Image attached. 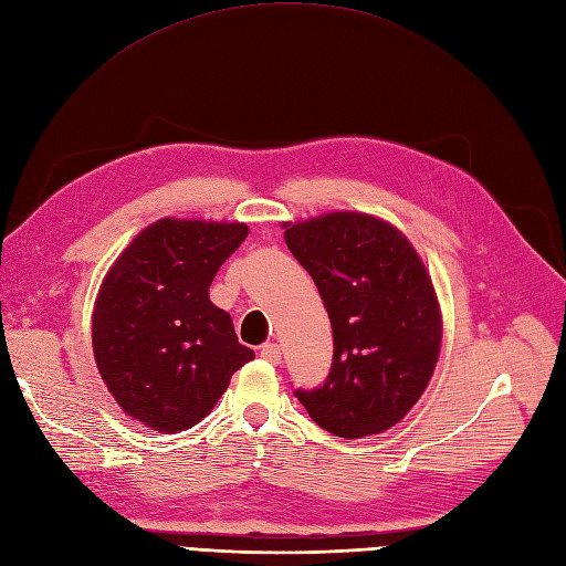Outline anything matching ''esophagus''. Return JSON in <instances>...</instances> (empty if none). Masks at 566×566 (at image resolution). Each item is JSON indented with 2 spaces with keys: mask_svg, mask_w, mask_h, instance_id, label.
Segmentation results:
<instances>
[{
  "mask_svg": "<svg viewBox=\"0 0 566 566\" xmlns=\"http://www.w3.org/2000/svg\"><path fill=\"white\" fill-rule=\"evenodd\" d=\"M261 357L270 364H280L282 361V348L277 343H265V345H261Z\"/></svg>",
  "mask_w": 566,
  "mask_h": 566,
  "instance_id": "esophagus-1",
  "label": "esophagus"
}]
</instances>
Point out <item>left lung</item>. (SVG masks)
<instances>
[{"mask_svg":"<svg viewBox=\"0 0 566 566\" xmlns=\"http://www.w3.org/2000/svg\"><path fill=\"white\" fill-rule=\"evenodd\" d=\"M284 240L313 277L334 332L329 376L294 395L336 437L392 428L440 357V305L423 261L397 228L353 211L286 226Z\"/></svg>","mask_w":566,"mask_h":566,"instance_id":"8db88e82","label":"left lung"}]
</instances>
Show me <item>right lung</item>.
<instances>
[{
  "label": "right lung",
  "mask_w": 566,
  "mask_h": 566,
  "mask_svg": "<svg viewBox=\"0 0 566 566\" xmlns=\"http://www.w3.org/2000/svg\"><path fill=\"white\" fill-rule=\"evenodd\" d=\"M244 223L161 221L107 272L94 310V357L117 405L143 426L178 432L213 409L253 350L237 340L209 286L244 242Z\"/></svg>",
  "instance_id": "add662e5"
}]
</instances>
